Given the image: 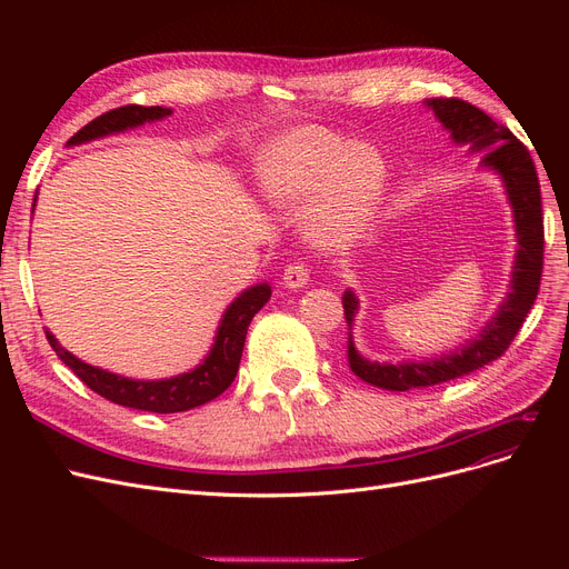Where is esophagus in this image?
I'll list each match as a JSON object with an SVG mask.
<instances>
[{
    "instance_id": "34e87169",
    "label": "esophagus",
    "mask_w": 569,
    "mask_h": 569,
    "mask_svg": "<svg viewBox=\"0 0 569 569\" xmlns=\"http://www.w3.org/2000/svg\"><path fill=\"white\" fill-rule=\"evenodd\" d=\"M308 278H311V274H308V268H306L303 263H291V266H287V270H284V274H282V280H284V287H287V289H301V287H306V284H308Z\"/></svg>"
}]
</instances>
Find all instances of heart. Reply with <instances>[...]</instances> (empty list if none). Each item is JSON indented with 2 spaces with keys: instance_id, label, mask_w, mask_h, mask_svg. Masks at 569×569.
<instances>
[{
  "instance_id": "b5f03b06",
  "label": "heart",
  "mask_w": 569,
  "mask_h": 569,
  "mask_svg": "<svg viewBox=\"0 0 569 569\" xmlns=\"http://www.w3.org/2000/svg\"><path fill=\"white\" fill-rule=\"evenodd\" d=\"M253 184L268 203L301 211L316 247H347L380 211L387 163L377 147L349 142L325 128H297L274 137L253 161Z\"/></svg>"
}]
</instances>
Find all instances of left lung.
<instances>
[{"mask_svg":"<svg viewBox=\"0 0 569 569\" xmlns=\"http://www.w3.org/2000/svg\"><path fill=\"white\" fill-rule=\"evenodd\" d=\"M422 104L435 113L456 147L468 149L470 157L481 153V173H489L501 182L512 213L518 247H515L510 266L508 291L501 303L496 306L493 316L479 327L472 339H465L451 351H441L420 360L408 358L391 363V360H372L360 353L353 341V322L360 311V301L351 287L343 291L341 303L349 327V368L363 382L387 391H408L449 382L496 360L508 349L515 335L520 332L527 313L537 301L543 270L541 189L537 168H533L525 144L515 140V134L508 128L498 126L493 118L462 99H427Z\"/></svg>","mask_w":569,"mask_h":569,"instance_id":"1","label":"left lung"}]
</instances>
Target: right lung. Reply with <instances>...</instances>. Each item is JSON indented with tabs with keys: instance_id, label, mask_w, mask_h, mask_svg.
<instances>
[{
	"instance_id": "1",
	"label": "right lung",
	"mask_w": 569,
	"mask_h": 569,
	"mask_svg": "<svg viewBox=\"0 0 569 569\" xmlns=\"http://www.w3.org/2000/svg\"><path fill=\"white\" fill-rule=\"evenodd\" d=\"M170 113H173V109H163V107H137V104L120 107L94 118L92 123L78 130L71 140L66 142V147H80L94 140H104V137L128 132L144 123H153V120H163ZM36 203H38V194L32 199V213H36ZM270 295L272 289L268 282H258L247 287L244 291H239L218 320L209 353H206L199 363L194 368H189L187 372H178L173 377H161V380H134V377H126L99 366H90L84 363V360H80L76 353L63 349L59 339L49 330H47V339L63 363L71 368L92 391L104 396V399L118 406L134 408V410L182 412V410H192L197 406L213 401L216 396H220L234 382L251 318L270 301Z\"/></svg>"
}]
</instances>
